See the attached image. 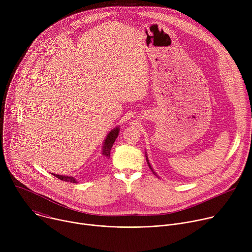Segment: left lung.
Instances as JSON below:
<instances>
[{"mask_svg": "<svg viewBox=\"0 0 252 252\" xmlns=\"http://www.w3.org/2000/svg\"><path fill=\"white\" fill-rule=\"evenodd\" d=\"M147 161H148V164H149V166H150V168H151V169H152V171H153V172H154V173H155V174H156V175H157V173H156V172H155V170H154V169H153V167H152V165H151V163H150V162H149V158H148V156H147Z\"/></svg>", "mask_w": 252, "mask_h": 252, "instance_id": "8db88e82", "label": "left lung"}]
</instances>
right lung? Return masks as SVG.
Returning a JSON list of instances; mask_svg holds the SVG:
<instances>
[{
    "instance_id": "right-lung-1",
    "label": "right lung",
    "mask_w": 252,
    "mask_h": 252,
    "mask_svg": "<svg viewBox=\"0 0 252 252\" xmlns=\"http://www.w3.org/2000/svg\"><path fill=\"white\" fill-rule=\"evenodd\" d=\"M119 132H120V127L117 126L115 127L114 129H112L109 133H107L105 139H104V142H103V146H102V151H101V155L105 158H110L111 156V150H112V147L114 145L115 140L117 139L118 135H119ZM54 176H56L57 178L61 179V181H63V182H67V183H73V184H78L77 179L74 177V176H66V175H60V174H56V173H52Z\"/></svg>"
}]
</instances>
